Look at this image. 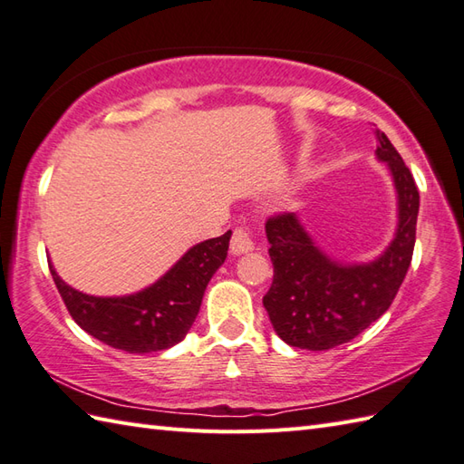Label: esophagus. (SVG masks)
<instances>
[{
	"mask_svg": "<svg viewBox=\"0 0 464 464\" xmlns=\"http://www.w3.org/2000/svg\"><path fill=\"white\" fill-rule=\"evenodd\" d=\"M250 250H254V240H252L248 228H244V226L234 228L232 240H230V252L236 254V256H240V254H246Z\"/></svg>",
	"mask_w": 464,
	"mask_h": 464,
	"instance_id": "34e87169",
	"label": "esophagus"
}]
</instances>
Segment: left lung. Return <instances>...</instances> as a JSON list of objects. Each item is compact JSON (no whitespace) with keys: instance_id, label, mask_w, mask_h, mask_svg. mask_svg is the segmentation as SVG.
Here are the masks:
<instances>
[{"instance_id":"left-lung-1","label":"left lung","mask_w":464,"mask_h":464,"mask_svg":"<svg viewBox=\"0 0 464 464\" xmlns=\"http://www.w3.org/2000/svg\"><path fill=\"white\" fill-rule=\"evenodd\" d=\"M376 158L389 166L399 198V226L382 256L338 264L312 242L296 214H276L266 222L274 278L262 302L290 346L328 351L353 340L389 310L411 266L419 188L384 131H376Z\"/></svg>"}]
</instances>
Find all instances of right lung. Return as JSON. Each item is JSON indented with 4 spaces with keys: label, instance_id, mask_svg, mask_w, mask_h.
I'll list each match as a JSON object with an SVG mask.
<instances>
[{
    "label": "right lung",
    "instance_id": "right-lung-1",
    "mask_svg": "<svg viewBox=\"0 0 464 464\" xmlns=\"http://www.w3.org/2000/svg\"><path fill=\"white\" fill-rule=\"evenodd\" d=\"M232 232L192 246L152 286L130 296H90L50 272L70 316L93 338L118 351L146 354L184 340L202 304L208 282L226 256Z\"/></svg>",
    "mask_w": 464,
    "mask_h": 464
}]
</instances>
